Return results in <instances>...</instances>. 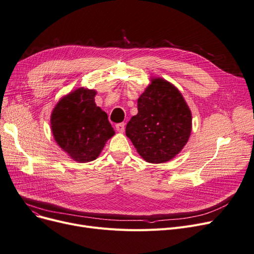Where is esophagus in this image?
<instances>
[{"label":"esophagus","instance_id":"obj_1","mask_svg":"<svg viewBox=\"0 0 254 254\" xmlns=\"http://www.w3.org/2000/svg\"><path fill=\"white\" fill-rule=\"evenodd\" d=\"M115 127H116L117 131H119V133H124L126 129V125H125V123H120V124H117L115 126Z\"/></svg>","mask_w":254,"mask_h":254}]
</instances>
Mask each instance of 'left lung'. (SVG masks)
Returning a JSON list of instances; mask_svg holds the SVG:
<instances>
[{
  "instance_id": "obj_1",
  "label": "left lung",
  "mask_w": 254,
  "mask_h": 254,
  "mask_svg": "<svg viewBox=\"0 0 254 254\" xmlns=\"http://www.w3.org/2000/svg\"><path fill=\"white\" fill-rule=\"evenodd\" d=\"M191 127V111L181 92L167 81L153 79L138 98V114L127 123L126 134L143 159L159 164L183 149Z\"/></svg>"
}]
</instances>
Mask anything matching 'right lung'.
<instances>
[{"instance_id": "obj_1", "label": "right lung", "mask_w": 254, "mask_h": 254, "mask_svg": "<svg viewBox=\"0 0 254 254\" xmlns=\"http://www.w3.org/2000/svg\"><path fill=\"white\" fill-rule=\"evenodd\" d=\"M95 91L80 88L55 107L51 126L55 140L80 163L95 160L114 135L108 115L94 103Z\"/></svg>"}]
</instances>
